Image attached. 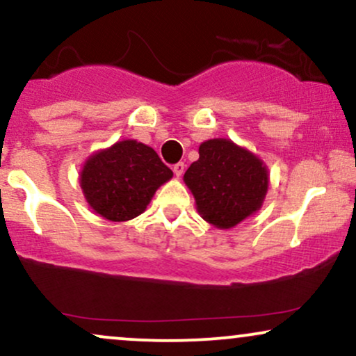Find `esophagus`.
<instances>
[{"label":"esophagus","mask_w":356,"mask_h":356,"mask_svg":"<svg viewBox=\"0 0 356 356\" xmlns=\"http://www.w3.org/2000/svg\"><path fill=\"white\" fill-rule=\"evenodd\" d=\"M184 169H186V165H184V162H177V164H174V167H172L174 174L177 175V177H181V175L184 174Z\"/></svg>","instance_id":"34e87169"}]
</instances>
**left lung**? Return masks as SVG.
<instances>
[{
	"mask_svg": "<svg viewBox=\"0 0 356 356\" xmlns=\"http://www.w3.org/2000/svg\"><path fill=\"white\" fill-rule=\"evenodd\" d=\"M197 212L217 229H232L262 207L268 191L265 162L230 139L199 145V159L184 174Z\"/></svg>",
	"mask_w": 356,
	"mask_h": 356,
	"instance_id": "left-lung-1",
	"label": "left lung"
}]
</instances>
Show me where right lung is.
<instances>
[{"instance_id": "1", "label": "right lung", "mask_w": 356, "mask_h": 356, "mask_svg": "<svg viewBox=\"0 0 356 356\" xmlns=\"http://www.w3.org/2000/svg\"><path fill=\"white\" fill-rule=\"evenodd\" d=\"M172 170L152 147L136 139H124L91 154L79 174L86 202L111 222L140 216Z\"/></svg>"}]
</instances>
